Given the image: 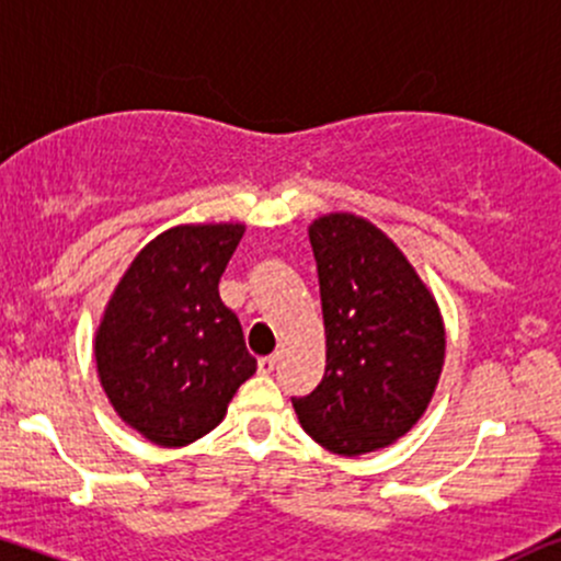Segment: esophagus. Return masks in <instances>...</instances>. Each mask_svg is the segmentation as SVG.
I'll list each match as a JSON object with an SVG mask.
<instances>
[{"mask_svg":"<svg viewBox=\"0 0 561 561\" xmlns=\"http://www.w3.org/2000/svg\"><path fill=\"white\" fill-rule=\"evenodd\" d=\"M276 362H279V356L276 354H268V356H261V359H257V370H261L263 375H268V373H274V367H276Z\"/></svg>","mask_w":561,"mask_h":561,"instance_id":"1","label":"esophagus"}]
</instances>
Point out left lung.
I'll return each mask as SVG.
<instances>
[{"instance_id": "1", "label": "left lung", "mask_w": 561, "mask_h": 561, "mask_svg": "<svg viewBox=\"0 0 561 561\" xmlns=\"http://www.w3.org/2000/svg\"><path fill=\"white\" fill-rule=\"evenodd\" d=\"M328 367L293 397L300 426L337 455L391 445L423 415L445 362V328L426 285L383 231L335 213L309 229Z\"/></svg>"}]
</instances>
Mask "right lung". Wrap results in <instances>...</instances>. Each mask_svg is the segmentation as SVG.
<instances>
[{
    "label": "right lung",
    "mask_w": 561,
    "mask_h": 561,
    "mask_svg": "<svg viewBox=\"0 0 561 561\" xmlns=\"http://www.w3.org/2000/svg\"><path fill=\"white\" fill-rule=\"evenodd\" d=\"M244 226H178L146 244L95 337L101 383L146 439L183 447L224 421L257 362L218 282Z\"/></svg>",
    "instance_id": "obj_1"
}]
</instances>
